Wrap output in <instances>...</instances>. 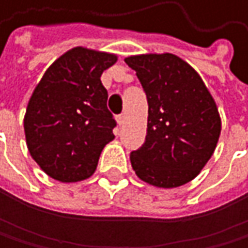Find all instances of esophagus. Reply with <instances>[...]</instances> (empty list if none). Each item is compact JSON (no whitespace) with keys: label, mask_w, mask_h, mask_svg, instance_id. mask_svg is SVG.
<instances>
[{"label":"esophagus","mask_w":248,"mask_h":248,"mask_svg":"<svg viewBox=\"0 0 248 248\" xmlns=\"http://www.w3.org/2000/svg\"><path fill=\"white\" fill-rule=\"evenodd\" d=\"M117 123H119V125L122 126V125H125V120H126V117H125V114H119L117 117Z\"/></svg>","instance_id":"obj_1"}]
</instances>
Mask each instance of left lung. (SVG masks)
Segmentation results:
<instances>
[{"instance_id":"1","label":"left lung","mask_w":248,"mask_h":248,"mask_svg":"<svg viewBox=\"0 0 248 248\" xmlns=\"http://www.w3.org/2000/svg\"><path fill=\"white\" fill-rule=\"evenodd\" d=\"M147 96L146 141L131 153L135 174L157 187L189 183L213 156L222 123L216 102L192 66L171 53L125 59Z\"/></svg>"}]
</instances>
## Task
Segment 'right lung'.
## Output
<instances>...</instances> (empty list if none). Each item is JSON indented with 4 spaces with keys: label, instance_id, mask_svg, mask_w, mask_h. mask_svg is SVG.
Instances as JSON below:
<instances>
[{
    "label": "right lung",
    "instance_id": "add662e5",
    "mask_svg": "<svg viewBox=\"0 0 248 248\" xmlns=\"http://www.w3.org/2000/svg\"><path fill=\"white\" fill-rule=\"evenodd\" d=\"M117 56L84 47L58 58L37 84L23 120L26 146L40 168L62 183L89 178L116 120L107 108L104 70Z\"/></svg>",
    "mask_w": 248,
    "mask_h": 248
}]
</instances>
